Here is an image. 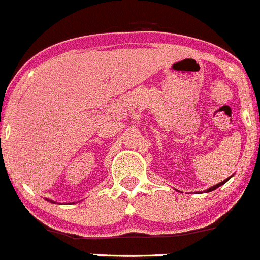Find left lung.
<instances>
[{
  "label": "left lung",
  "instance_id": "8db88e82",
  "mask_svg": "<svg viewBox=\"0 0 260 260\" xmlns=\"http://www.w3.org/2000/svg\"><path fill=\"white\" fill-rule=\"evenodd\" d=\"M231 177H232V176H230V177H229V179L223 180V181H222V182H219V184H217V185H214V186L209 187V189H207V190H206V192H211V191H213V190L218 189V187H219V186H222V185H223V184H226V182H227V181H229V180H230V179H231ZM199 192H200V191H199ZM199 192H198V194H199Z\"/></svg>",
  "mask_w": 260,
  "mask_h": 260
}]
</instances>
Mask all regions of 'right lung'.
Returning a JSON list of instances; mask_svg holds the SVG:
<instances>
[{
    "label": "right lung",
    "mask_w": 260,
    "mask_h": 260,
    "mask_svg": "<svg viewBox=\"0 0 260 260\" xmlns=\"http://www.w3.org/2000/svg\"><path fill=\"white\" fill-rule=\"evenodd\" d=\"M46 200H48V202H51V203H54V204H56V202H54V200H51V199H47V198H46Z\"/></svg>",
    "instance_id": "1"
}]
</instances>
